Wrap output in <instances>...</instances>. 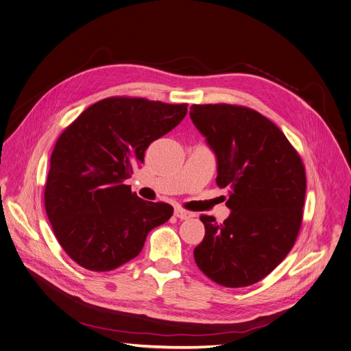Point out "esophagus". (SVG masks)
<instances>
[{"label": "esophagus", "instance_id": "34e87169", "mask_svg": "<svg viewBox=\"0 0 351 351\" xmlns=\"http://www.w3.org/2000/svg\"><path fill=\"white\" fill-rule=\"evenodd\" d=\"M174 215H176L177 218H180V219H189V218H193V217H194L193 213L185 211V210H182V208H180V207H177V208L174 210Z\"/></svg>", "mask_w": 351, "mask_h": 351}]
</instances>
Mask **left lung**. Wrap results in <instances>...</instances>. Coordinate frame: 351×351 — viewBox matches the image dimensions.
Segmentation results:
<instances>
[{"instance_id":"8db88e82","label":"left lung","mask_w":351,"mask_h":351,"mask_svg":"<svg viewBox=\"0 0 351 351\" xmlns=\"http://www.w3.org/2000/svg\"><path fill=\"white\" fill-rule=\"evenodd\" d=\"M195 128L217 156V184L228 189L230 217L201 215L197 266L225 287L251 286L291 252L300 231L306 173L282 130L254 109L217 103L193 105Z\"/></svg>"}]
</instances>
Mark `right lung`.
<instances>
[{
	"label": "right lung",
	"instance_id": "add662e5",
	"mask_svg": "<svg viewBox=\"0 0 351 351\" xmlns=\"http://www.w3.org/2000/svg\"><path fill=\"white\" fill-rule=\"evenodd\" d=\"M187 114V103L113 96L82 112L62 132L51 156L45 211L69 258L93 272L136 258L147 234L167 222L173 207L144 201L125 181L150 143Z\"/></svg>",
	"mask_w": 351,
	"mask_h": 351
}]
</instances>
